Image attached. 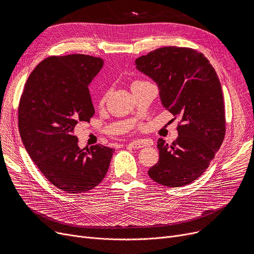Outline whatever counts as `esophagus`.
Returning <instances> with one entry per match:
<instances>
[{
  "mask_svg": "<svg viewBox=\"0 0 254 254\" xmlns=\"http://www.w3.org/2000/svg\"><path fill=\"white\" fill-rule=\"evenodd\" d=\"M127 145H129L132 148H142V147H144V146H150L151 143L147 142V141H144V140H135V141L128 142Z\"/></svg>",
  "mask_w": 254,
  "mask_h": 254,
  "instance_id": "1",
  "label": "esophagus"
}]
</instances>
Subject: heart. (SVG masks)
<instances>
[{
  "instance_id": "heart-1",
  "label": "heart",
  "mask_w": 254,
  "mask_h": 254,
  "mask_svg": "<svg viewBox=\"0 0 254 254\" xmlns=\"http://www.w3.org/2000/svg\"><path fill=\"white\" fill-rule=\"evenodd\" d=\"M137 82H143V81H136V82H134V83H137ZM106 98H107V92H105L104 95L102 96V98H101V103H104L105 102V100H106Z\"/></svg>"
}]
</instances>
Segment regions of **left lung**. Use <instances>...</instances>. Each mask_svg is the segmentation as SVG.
<instances>
[{"label":"left lung","mask_w":254,"mask_h":254,"mask_svg":"<svg viewBox=\"0 0 254 254\" xmlns=\"http://www.w3.org/2000/svg\"><path fill=\"white\" fill-rule=\"evenodd\" d=\"M136 64L156 82L165 109L179 118L176 140L158 139L159 159L148 175L169 188L190 184L203 175L225 136L219 78L203 53L189 47L157 48Z\"/></svg>","instance_id":"obj_1"}]
</instances>
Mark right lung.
<instances>
[{
	"mask_svg": "<svg viewBox=\"0 0 254 254\" xmlns=\"http://www.w3.org/2000/svg\"><path fill=\"white\" fill-rule=\"evenodd\" d=\"M103 60L85 55L49 57L26 80L18 104V128L24 147L44 177L63 191L80 193L104 179L114 149L79 148V123L95 114L88 84Z\"/></svg>",
	"mask_w": 254,
	"mask_h": 254,
	"instance_id": "add662e5",
	"label": "right lung"
}]
</instances>
